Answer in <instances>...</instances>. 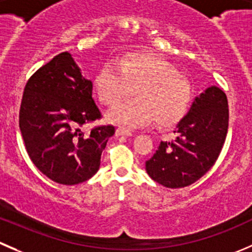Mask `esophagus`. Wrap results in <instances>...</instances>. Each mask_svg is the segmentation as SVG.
Segmentation results:
<instances>
[{
    "mask_svg": "<svg viewBox=\"0 0 252 252\" xmlns=\"http://www.w3.org/2000/svg\"><path fill=\"white\" fill-rule=\"evenodd\" d=\"M116 134H117V135H126V136H131V135H133V133H131L130 130H128V129H126V128H122V126L117 128Z\"/></svg>",
    "mask_w": 252,
    "mask_h": 252,
    "instance_id": "34e87169",
    "label": "esophagus"
}]
</instances>
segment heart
<instances>
[{"label":"heart","mask_w":252,"mask_h":252,"mask_svg":"<svg viewBox=\"0 0 252 252\" xmlns=\"http://www.w3.org/2000/svg\"><path fill=\"white\" fill-rule=\"evenodd\" d=\"M94 87L99 101L116 106L136 92L138 98L119 104L108 113L112 123L129 128L146 126L156 121L172 126L187 114L192 101L191 85L175 67L158 56L130 53L108 61L96 74Z\"/></svg>","instance_id":"1"}]
</instances>
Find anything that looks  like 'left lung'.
Segmentation results:
<instances>
[{"label": "left lung", "instance_id": "left-lung-1", "mask_svg": "<svg viewBox=\"0 0 252 252\" xmlns=\"http://www.w3.org/2000/svg\"><path fill=\"white\" fill-rule=\"evenodd\" d=\"M229 126L226 94L219 87H208L196 97L187 116L173 130V141H161L145 162L148 175L168 188L192 185L216 163Z\"/></svg>", "mask_w": 252, "mask_h": 252}]
</instances>
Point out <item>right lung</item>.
I'll return each instance as SVG.
<instances>
[{
    "mask_svg": "<svg viewBox=\"0 0 252 252\" xmlns=\"http://www.w3.org/2000/svg\"><path fill=\"white\" fill-rule=\"evenodd\" d=\"M85 79L71 54L64 51L36 70L24 87L19 129L29 158L40 172L60 185H77L98 171L102 151L113 126L90 133L82 126L101 119Z\"/></svg>",
    "mask_w": 252,
    "mask_h": 252,
    "instance_id": "add662e5",
    "label": "right lung"
}]
</instances>
